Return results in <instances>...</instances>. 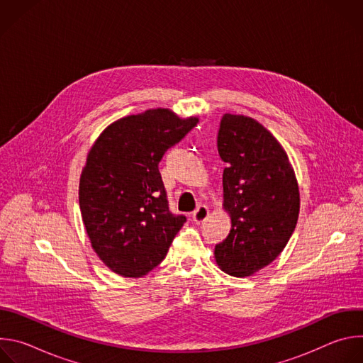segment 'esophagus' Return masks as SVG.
I'll return each mask as SVG.
<instances>
[{"label":"esophagus","instance_id":"1","mask_svg":"<svg viewBox=\"0 0 363 363\" xmlns=\"http://www.w3.org/2000/svg\"><path fill=\"white\" fill-rule=\"evenodd\" d=\"M206 217H208V208L205 205H198V208L192 213V221L195 224H201Z\"/></svg>","mask_w":363,"mask_h":363}]
</instances>
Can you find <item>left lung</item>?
Here are the masks:
<instances>
[{
	"label": "left lung",
	"instance_id": "1",
	"mask_svg": "<svg viewBox=\"0 0 363 363\" xmlns=\"http://www.w3.org/2000/svg\"><path fill=\"white\" fill-rule=\"evenodd\" d=\"M217 146L227 164L223 208L231 230L214 257L224 273L247 277L274 262L289 242L300 211L298 184L280 142L252 118L225 113Z\"/></svg>",
	"mask_w": 363,
	"mask_h": 363
}]
</instances>
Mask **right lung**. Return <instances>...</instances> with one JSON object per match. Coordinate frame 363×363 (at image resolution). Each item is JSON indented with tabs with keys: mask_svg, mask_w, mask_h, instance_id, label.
<instances>
[{
	"mask_svg": "<svg viewBox=\"0 0 363 363\" xmlns=\"http://www.w3.org/2000/svg\"><path fill=\"white\" fill-rule=\"evenodd\" d=\"M169 109L122 118L100 133L80 175L79 203L90 244L123 277L157 267L186 218L169 211L158 165L195 125Z\"/></svg>",
	"mask_w": 363,
	"mask_h": 363,
	"instance_id": "1",
	"label": "right lung"
}]
</instances>
